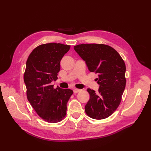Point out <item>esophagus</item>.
Returning <instances> with one entry per match:
<instances>
[{"label":"esophagus","mask_w":151,"mask_h":151,"mask_svg":"<svg viewBox=\"0 0 151 151\" xmlns=\"http://www.w3.org/2000/svg\"><path fill=\"white\" fill-rule=\"evenodd\" d=\"M80 91H81V89H74V94H76V93H79Z\"/></svg>","instance_id":"34e87169"}]
</instances>
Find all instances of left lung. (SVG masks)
Here are the masks:
<instances>
[{
    "instance_id": "1",
    "label": "left lung",
    "mask_w": 151,
    "mask_h": 151,
    "mask_svg": "<svg viewBox=\"0 0 151 151\" xmlns=\"http://www.w3.org/2000/svg\"><path fill=\"white\" fill-rule=\"evenodd\" d=\"M74 49L86 62L89 70L98 74V93L88 89L90 98L85 111L93 119L106 118L121 102L126 85L125 62L115 49L106 45L81 44Z\"/></svg>"
}]
</instances>
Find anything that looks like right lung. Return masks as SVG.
I'll use <instances>...</instances> for the list:
<instances>
[{
	"instance_id": "1",
	"label": "right lung",
	"mask_w": 151,
	"mask_h": 151,
	"mask_svg": "<svg viewBox=\"0 0 151 151\" xmlns=\"http://www.w3.org/2000/svg\"><path fill=\"white\" fill-rule=\"evenodd\" d=\"M70 45L50 43L35 48L26 61L24 81L31 105L43 120L60 122L66 115L67 103L73 94L70 89L53 88L60 69V60Z\"/></svg>"
}]
</instances>
